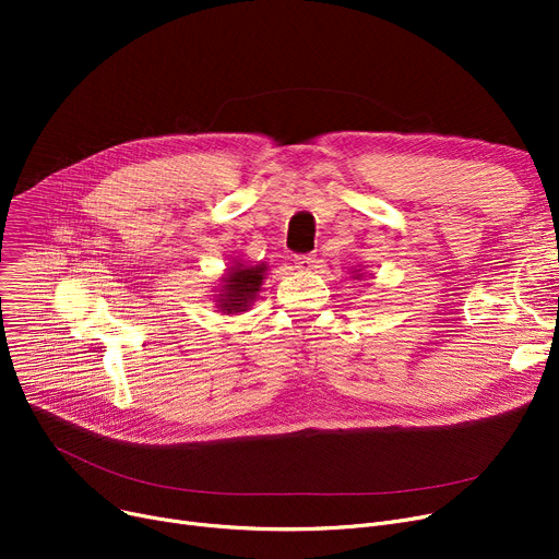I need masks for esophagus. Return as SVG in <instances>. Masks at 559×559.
Returning a JSON list of instances; mask_svg holds the SVG:
<instances>
[{
    "instance_id": "obj_1",
    "label": "esophagus",
    "mask_w": 559,
    "mask_h": 559,
    "mask_svg": "<svg viewBox=\"0 0 559 559\" xmlns=\"http://www.w3.org/2000/svg\"><path fill=\"white\" fill-rule=\"evenodd\" d=\"M314 255H297L295 258V267L301 270V272H310L314 267Z\"/></svg>"
}]
</instances>
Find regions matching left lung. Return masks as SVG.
I'll use <instances>...</instances> for the list:
<instances>
[{
    "label": "left lung",
    "mask_w": 559,
    "mask_h": 559,
    "mask_svg": "<svg viewBox=\"0 0 559 559\" xmlns=\"http://www.w3.org/2000/svg\"><path fill=\"white\" fill-rule=\"evenodd\" d=\"M356 276H358V278H360V276H362V274H360V272H358V270H356Z\"/></svg>",
    "instance_id": "left-lung-1"
}]
</instances>
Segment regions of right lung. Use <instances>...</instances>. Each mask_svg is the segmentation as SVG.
<instances>
[{
  "label": "right lung",
  "mask_w": 559,
  "mask_h": 559,
  "mask_svg": "<svg viewBox=\"0 0 559 559\" xmlns=\"http://www.w3.org/2000/svg\"><path fill=\"white\" fill-rule=\"evenodd\" d=\"M267 274V264H242L235 262L222 278V289L217 295V308L226 314L245 312L255 299L262 278Z\"/></svg>",
  "instance_id": "right-lung-1"
}]
</instances>
